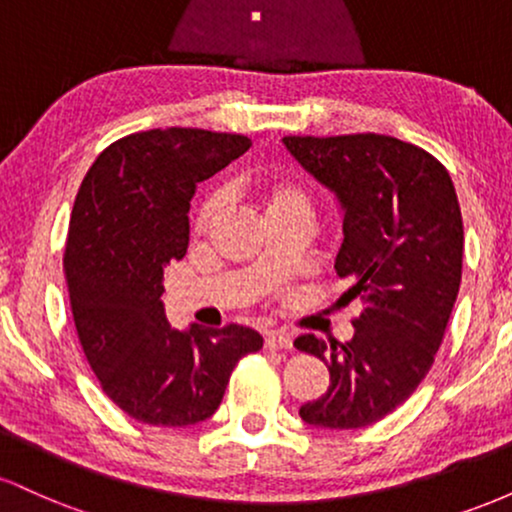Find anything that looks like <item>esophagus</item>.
Here are the masks:
<instances>
[{
	"label": "esophagus",
	"mask_w": 512,
	"mask_h": 512,
	"mask_svg": "<svg viewBox=\"0 0 512 512\" xmlns=\"http://www.w3.org/2000/svg\"><path fill=\"white\" fill-rule=\"evenodd\" d=\"M264 346L267 349H291V337L284 332H267L264 334Z\"/></svg>",
	"instance_id": "34e87169"
}]
</instances>
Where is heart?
<instances>
[{
    "mask_svg": "<svg viewBox=\"0 0 512 512\" xmlns=\"http://www.w3.org/2000/svg\"><path fill=\"white\" fill-rule=\"evenodd\" d=\"M255 195L260 199V204L267 211V219L272 216L284 214V211H296V209H308L310 211V199L308 192L298 185L296 180L291 178H267L260 180L255 185ZM223 207V192H211V195L204 199L202 207L197 211V231H207L209 223L219 216Z\"/></svg>",
    "mask_w": 512,
    "mask_h": 512,
    "instance_id": "1",
    "label": "heart"
}]
</instances>
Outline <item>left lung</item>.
Listing matches in <instances>:
<instances>
[{"mask_svg":"<svg viewBox=\"0 0 512 512\" xmlns=\"http://www.w3.org/2000/svg\"><path fill=\"white\" fill-rule=\"evenodd\" d=\"M284 146L342 204L334 269L366 303L346 344L315 334L293 342L330 368V387L303 404L301 419L370 426L407 402L443 342L462 279L455 185L438 158L385 134L284 137Z\"/></svg>","mask_w":512,"mask_h":512,"instance_id":"8db88e82","label":"left lung"}]
</instances>
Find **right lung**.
<instances>
[{
	"label": "right lung",
	"instance_id": "obj_1",
	"mask_svg": "<svg viewBox=\"0 0 512 512\" xmlns=\"http://www.w3.org/2000/svg\"><path fill=\"white\" fill-rule=\"evenodd\" d=\"M243 134L168 127L127 134L93 161L69 221L64 274L76 334L103 392L132 419L192 426L219 409L233 368L262 349L243 325L175 330L163 267L190 243V199L250 149Z\"/></svg>",
	"mask_w": 512,
	"mask_h": 512
}]
</instances>
